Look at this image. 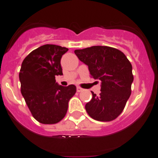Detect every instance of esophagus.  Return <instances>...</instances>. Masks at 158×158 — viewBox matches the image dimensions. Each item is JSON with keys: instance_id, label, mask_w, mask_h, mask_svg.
<instances>
[{"instance_id": "esophagus-1", "label": "esophagus", "mask_w": 158, "mask_h": 158, "mask_svg": "<svg viewBox=\"0 0 158 158\" xmlns=\"http://www.w3.org/2000/svg\"><path fill=\"white\" fill-rule=\"evenodd\" d=\"M76 90H77L78 92H82V91H83V89L81 88L80 87H76Z\"/></svg>"}]
</instances>
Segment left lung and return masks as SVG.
Segmentation results:
<instances>
[{"instance_id": "left-lung-1", "label": "left lung", "mask_w": 158, "mask_h": 158, "mask_svg": "<svg viewBox=\"0 0 158 158\" xmlns=\"http://www.w3.org/2000/svg\"><path fill=\"white\" fill-rule=\"evenodd\" d=\"M80 61L88 66L90 75L101 81V92L85 106L92 118L110 122L123 112L131 94L134 81L132 65L121 51L107 46H93L75 51Z\"/></svg>"}]
</instances>
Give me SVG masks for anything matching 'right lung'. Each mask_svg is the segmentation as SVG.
<instances>
[{"mask_svg": "<svg viewBox=\"0 0 158 158\" xmlns=\"http://www.w3.org/2000/svg\"><path fill=\"white\" fill-rule=\"evenodd\" d=\"M68 49L45 44L32 51L22 62L19 79L21 94L35 120L55 124L68 111V102L76 92L75 85L63 87L56 82L62 75L60 60Z\"/></svg>", "mask_w": 158, "mask_h": 158, "instance_id": "add662e5", "label": "right lung"}]
</instances>
